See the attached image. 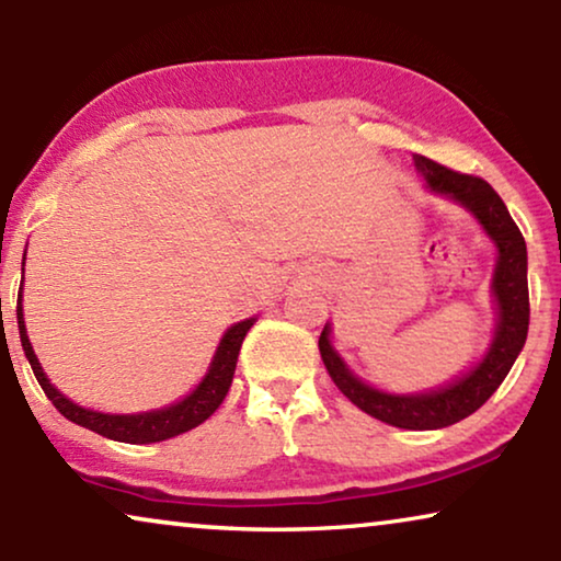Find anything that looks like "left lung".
I'll list each match as a JSON object with an SVG mask.
<instances>
[{
	"label": "left lung",
	"mask_w": 561,
	"mask_h": 561,
	"mask_svg": "<svg viewBox=\"0 0 561 561\" xmlns=\"http://www.w3.org/2000/svg\"><path fill=\"white\" fill-rule=\"evenodd\" d=\"M415 167L428 179L433 192L449 194L457 203L469 207L497 245L492 293H495L497 300L500 320L492 348L482 358L480 367L469 371L467 377H461L459 382L446 387V390L417 394V398L387 394L358 382L346 369V364L341 362L339 354L331 348V343H328V325L320 333L318 348L335 387L358 410H364V413L382 423L398 425V428L433 431L465 421L467 415L480 410L490 400V394L503 385V379L507 377V371H511L513 362L518 358L526 343L531 305H528L526 241L511 218V213H507L505 203L500 199V194L482 176L461 174V171L442 167V163L425 159V156H415Z\"/></svg>",
	"instance_id": "8db88e82"
}]
</instances>
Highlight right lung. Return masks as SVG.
<instances>
[{"instance_id":"right-lung-1","label":"right lung","mask_w":561,"mask_h":561,"mask_svg":"<svg viewBox=\"0 0 561 561\" xmlns=\"http://www.w3.org/2000/svg\"><path fill=\"white\" fill-rule=\"evenodd\" d=\"M20 297H22V293H20ZM251 325H253V318L230 328V331L226 333V339L220 341L218 354H215L210 371H207L203 385H199L197 390L190 394V398H184L182 402H176V405H171V408L153 410V413H144V415H104V413H94V410H84V408L73 405L71 400H66L64 394L48 382V377L43 375L41 364H37L33 346H30V339L25 331V318H22V305L18 302V328H20L22 348H25V356H27L30 367H33L37 385L43 387V392L48 394V400L54 402L58 413H61L64 417H69L71 423L84 425V428L100 433V436H107V438H112V442H123V444L167 442V438H174V436H179V433L192 431V428H197L199 423H205L207 417H210L215 410L220 408V402L226 400L230 382H233V375H236L238 351H241V343Z\"/></svg>"}]
</instances>
